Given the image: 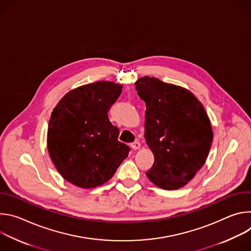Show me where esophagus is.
Returning a JSON list of instances; mask_svg holds the SVG:
<instances>
[{
	"mask_svg": "<svg viewBox=\"0 0 251 251\" xmlns=\"http://www.w3.org/2000/svg\"><path fill=\"white\" fill-rule=\"evenodd\" d=\"M140 147H141V144L139 142H134V143H132L131 144V148L133 149V150H138V149H140Z\"/></svg>",
	"mask_w": 251,
	"mask_h": 251,
	"instance_id": "esophagus-1",
	"label": "esophagus"
}]
</instances>
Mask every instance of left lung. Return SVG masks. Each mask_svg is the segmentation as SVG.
<instances>
[{"label": "left lung", "mask_w": 251, "mask_h": 251, "mask_svg": "<svg viewBox=\"0 0 251 251\" xmlns=\"http://www.w3.org/2000/svg\"><path fill=\"white\" fill-rule=\"evenodd\" d=\"M136 90L145 101V138L155 162L146 173L157 187L186 186L204 165L213 133L203 105L188 89L143 76Z\"/></svg>", "instance_id": "left-lung-1"}]
</instances>
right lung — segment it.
<instances>
[{
	"instance_id": "obj_1",
	"label": "right lung",
	"mask_w": 251,
	"mask_h": 251,
	"mask_svg": "<svg viewBox=\"0 0 251 251\" xmlns=\"http://www.w3.org/2000/svg\"><path fill=\"white\" fill-rule=\"evenodd\" d=\"M121 92L120 84L97 81L70 90L54 107L48 150L67 182L82 189L101 186L128 157L130 148L118 141L119 129L108 118Z\"/></svg>"
}]
</instances>
